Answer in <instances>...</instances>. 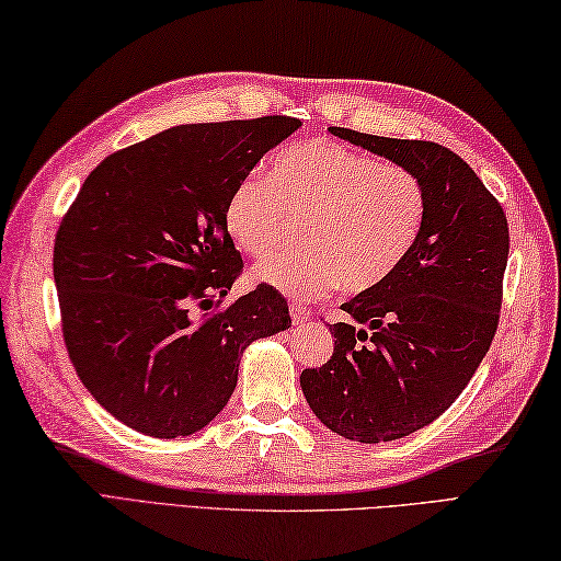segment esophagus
<instances>
[{"mask_svg":"<svg viewBox=\"0 0 561 561\" xmlns=\"http://www.w3.org/2000/svg\"><path fill=\"white\" fill-rule=\"evenodd\" d=\"M291 320L294 325H304L306 320H311V311L304 304H291Z\"/></svg>","mask_w":561,"mask_h":561,"instance_id":"1","label":"esophagus"}]
</instances>
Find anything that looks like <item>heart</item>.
Instances as JSON below:
<instances>
[{
	"label": "heart",
	"mask_w": 561,
	"mask_h": 561,
	"mask_svg": "<svg viewBox=\"0 0 561 561\" xmlns=\"http://www.w3.org/2000/svg\"><path fill=\"white\" fill-rule=\"evenodd\" d=\"M422 178L328 139L284 147L270 173L238 181L224 205V229L250 257L270 253L304 219V243L253 267V279L294 299L335 287L371 291L410 257L424 231Z\"/></svg>",
	"instance_id": "heart-1"
}]
</instances>
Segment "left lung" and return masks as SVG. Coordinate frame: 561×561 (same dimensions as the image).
Listing matches in <instances>:
<instances>
[{
    "instance_id": "1",
    "label": "left lung",
    "mask_w": 561,
    "mask_h": 561,
    "mask_svg": "<svg viewBox=\"0 0 561 561\" xmlns=\"http://www.w3.org/2000/svg\"><path fill=\"white\" fill-rule=\"evenodd\" d=\"M330 133L414 171L428 195L410 257L380 287L342 304L347 323L330 325V362L301 374L330 432L380 444L432 424L478 371L502 311L508 224L478 173L436 141Z\"/></svg>"
}]
</instances>
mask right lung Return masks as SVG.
<instances>
[{
  "label": "right lung",
  "mask_w": 561,
  "mask_h": 561,
  "mask_svg": "<svg viewBox=\"0 0 561 561\" xmlns=\"http://www.w3.org/2000/svg\"><path fill=\"white\" fill-rule=\"evenodd\" d=\"M301 127L289 115L178 125L105 157L55 236L62 337L103 410L153 438L217 416L250 342L291 325L260 284L217 313L243 270L224 205L265 153ZM217 301V304H219Z\"/></svg>",
  "instance_id": "obj_1"
}]
</instances>
